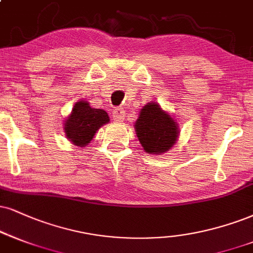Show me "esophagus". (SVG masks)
Listing matches in <instances>:
<instances>
[{
	"label": "esophagus",
	"mask_w": 253,
	"mask_h": 253,
	"mask_svg": "<svg viewBox=\"0 0 253 253\" xmlns=\"http://www.w3.org/2000/svg\"><path fill=\"white\" fill-rule=\"evenodd\" d=\"M124 117H126V111L122 108H116L115 109L114 114H112V118L116 123H121V122L124 121Z\"/></svg>",
	"instance_id": "esophagus-1"
}]
</instances>
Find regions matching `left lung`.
I'll list each match as a JSON object with an SVG mask.
<instances>
[{
	"label": "left lung",
	"mask_w": 253,
	"mask_h": 253,
	"mask_svg": "<svg viewBox=\"0 0 253 253\" xmlns=\"http://www.w3.org/2000/svg\"><path fill=\"white\" fill-rule=\"evenodd\" d=\"M133 126L143 149L150 155L169 151L178 141L180 132L177 121L157 102L146 103Z\"/></svg>",
	"instance_id": "1"
}]
</instances>
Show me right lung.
<instances>
[{
	"instance_id": "add662e5",
	"label": "right lung",
	"mask_w": 253,
	"mask_h": 253,
	"mask_svg": "<svg viewBox=\"0 0 253 253\" xmlns=\"http://www.w3.org/2000/svg\"><path fill=\"white\" fill-rule=\"evenodd\" d=\"M110 118L103 109L90 107V103L79 101L74 104L69 116L65 118L63 130L65 137L74 145L84 148L92 141L95 133L104 124L109 123Z\"/></svg>"
}]
</instances>
